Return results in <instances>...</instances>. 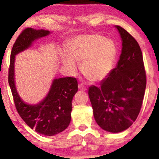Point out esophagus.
Here are the masks:
<instances>
[{
  "mask_svg": "<svg viewBox=\"0 0 159 159\" xmlns=\"http://www.w3.org/2000/svg\"><path fill=\"white\" fill-rule=\"evenodd\" d=\"M78 89H79L80 90H82V91H86V90H87V87H86L84 84H81L78 85Z\"/></svg>",
  "mask_w": 159,
  "mask_h": 159,
  "instance_id": "1",
  "label": "esophagus"
}]
</instances>
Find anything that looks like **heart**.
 Returning <instances> with one entry per match:
<instances>
[{
  "label": "heart",
  "mask_w": 159,
  "mask_h": 159,
  "mask_svg": "<svg viewBox=\"0 0 159 159\" xmlns=\"http://www.w3.org/2000/svg\"><path fill=\"white\" fill-rule=\"evenodd\" d=\"M117 48L113 40L99 34H82L72 38L67 44V53L60 57L64 68L71 74L81 63L82 74L89 81L97 83L105 80L114 67Z\"/></svg>",
  "instance_id": "b5f03b06"
}]
</instances>
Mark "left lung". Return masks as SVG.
I'll use <instances>...</instances> for the list:
<instances>
[{"mask_svg":"<svg viewBox=\"0 0 159 159\" xmlns=\"http://www.w3.org/2000/svg\"><path fill=\"white\" fill-rule=\"evenodd\" d=\"M115 27L122 39L119 61L100 87L91 86L88 94L98 125L106 132L119 133L130 127L138 117L147 79L138 42L123 27Z\"/></svg>","mask_w":159,"mask_h":159,"instance_id":"8db88e82","label":"left lung"}]
</instances>
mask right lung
Here are the masks:
<instances>
[{
    "mask_svg": "<svg viewBox=\"0 0 159 159\" xmlns=\"http://www.w3.org/2000/svg\"><path fill=\"white\" fill-rule=\"evenodd\" d=\"M51 34L49 30L28 27L23 30L12 47L9 69L10 84L18 112L30 129L39 134L53 136L64 131L71 121L72 101L78 91L76 78L53 79L45 97L37 104H28L20 97L15 81L16 56L32 46L33 43Z\"/></svg>",
    "mask_w": 159,
    "mask_h": 159,
    "instance_id": "add662e5",
    "label": "right lung"
}]
</instances>
